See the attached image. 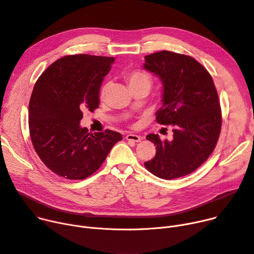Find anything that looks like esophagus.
<instances>
[{
  "label": "esophagus",
  "instance_id": "obj_1",
  "mask_svg": "<svg viewBox=\"0 0 254 254\" xmlns=\"http://www.w3.org/2000/svg\"><path fill=\"white\" fill-rule=\"evenodd\" d=\"M126 140L127 141H130V142H134V143H138V142H141L142 138L140 136H137V134H127V136L126 137Z\"/></svg>",
  "mask_w": 254,
  "mask_h": 254
}]
</instances>
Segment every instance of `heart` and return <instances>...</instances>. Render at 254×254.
Listing matches in <instances>:
<instances>
[{
  "label": "heart",
  "instance_id": "1",
  "mask_svg": "<svg viewBox=\"0 0 254 254\" xmlns=\"http://www.w3.org/2000/svg\"><path fill=\"white\" fill-rule=\"evenodd\" d=\"M126 79L128 82V86L130 87H139V86H145L150 88L152 84V76L149 72L141 69H136V70H129L125 73ZM108 88V84L105 83L104 86L101 88L100 91V98L103 99L105 97L106 91Z\"/></svg>",
  "mask_w": 254,
  "mask_h": 254
}]
</instances>
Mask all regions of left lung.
Segmentation results:
<instances>
[{
  "mask_svg": "<svg viewBox=\"0 0 254 254\" xmlns=\"http://www.w3.org/2000/svg\"><path fill=\"white\" fill-rule=\"evenodd\" d=\"M144 68L163 82L156 122L173 126L172 141L150 133L156 154L144 163L154 176L172 180L187 176L213 152L222 128V110L210 73L191 56L161 51L145 56Z\"/></svg>",
  "mask_w": 254,
  "mask_h": 254,
  "instance_id": "left-lung-1",
  "label": "left lung"
}]
</instances>
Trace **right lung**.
<instances>
[{
	"mask_svg": "<svg viewBox=\"0 0 254 254\" xmlns=\"http://www.w3.org/2000/svg\"><path fill=\"white\" fill-rule=\"evenodd\" d=\"M113 57L67 55L38 78L29 100L28 127L33 148L44 164L68 180L97 172L122 133L80 127L84 110L99 106V91Z\"/></svg>",
	"mask_w": 254,
	"mask_h": 254,
	"instance_id": "1",
	"label": "right lung"
}]
</instances>
